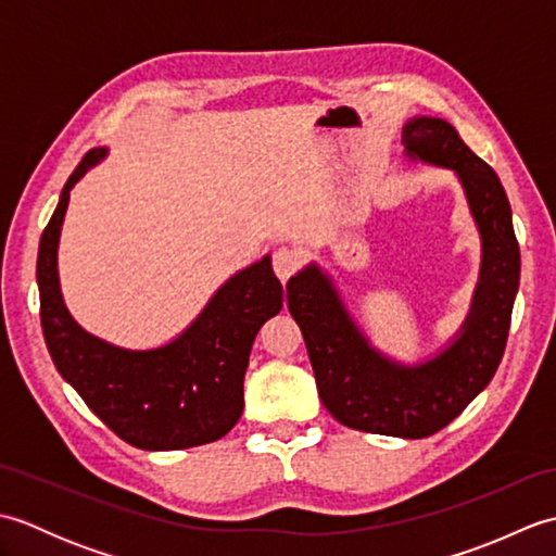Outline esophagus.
<instances>
[{
    "mask_svg": "<svg viewBox=\"0 0 556 556\" xmlns=\"http://www.w3.org/2000/svg\"><path fill=\"white\" fill-rule=\"evenodd\" d=\"M271 267H275V275L281 281H287L293 271L301 267V253L296 251V248L281 245V248H277L275 255H271Z\"/></svg>",
    "mask_w": 556,
    "mask_h": 556,
    "instance_id": "esophagus-1",
    "label": "esophagus"
}]
</instances>
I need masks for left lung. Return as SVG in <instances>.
I'll list each match as a JSON object with an SVG mask.
<instances>
[{
    "instance_id": "8db88e82",
    "label": "left lung",
    "mask_w": 556,
    "mask_h": 556,
    "mask_svg": "<svg viewBox=\"0 0 556 556\" xmlns=\"http://www.w3.org/2000/svg\"><path fill=\"white\" fill-rule=\"evenodd\" d=\"M408 162L452 172L480 236V275L458 332L432 356L404 363L377 349L346 308L332 275L308 263L287 285L317 394L353 430L422 440L452 422L490 384L504 356L521 277L511 205L500 176L456 128L437 116H413L401 131Z\"/></svg>"
}]
</instances>
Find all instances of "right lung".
Masks as SVG:
<instances>
[{"label":"right lung","instance_id":"obj_1","mask_svg":"<svg viewBox=\"0 0 556 556\" xmlns=\"http://www.w3.org/2000/svg\"><path fill=\"white\" fill-rule=\"evenodd\" d=\"M110 148H92L62 188L38 251L40 323L59 375L88 408L148 452L215 442L243 413V377L255 334L281 311L285 289L263 255L233 271L181 334L152 349H124L83 329L59 285V239L74 188Z\"/></svg>","mask_w":556,"mask_h":556}]
</instances>
